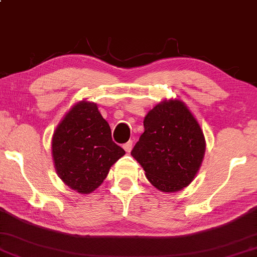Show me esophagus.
<instances>
[{
	"instance_id": "34e87169",
	"label": "esophagus",
	"mask_w": 257,
	"mask_h": 257,
	"mask_svg": "<svg viewBox=\"0 0 257 257\" xmlns=\"http://www.w3.org/2000/svg\"><path fill=\"white\" fill-rule=\"evenodd\" d=\"M132 148H133V141H128L126 143H124V145H123V149H124L126 153H131Z\"/></svg>"
}]
</instances>
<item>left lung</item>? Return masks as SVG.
Instances as JSON below:
<instances>
[{
	"mask_svg": "<svg viewBox=\"0 0 257 257\" xmlns=\"http://www.w3.org/2000/svg\"><path fill=\"white\" fill-rule=\"evenodd\" d=\"M145 132L132 150L156 189L175 193L193 182L202 164L206 139L187 104L163 100L146 115Z\"/></svg>",
	"mask_w": 257,
	"mask_h": 257,
	"instance_id": "obj_1",
	"label": "left lung"
}]
</instances>
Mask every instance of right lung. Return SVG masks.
Listing matches in <instances>:
<instances>
[{"label":"right lung","mask_w":257,"mask_h":257,"mask_svg":"<svg viewBox=\"0 0 257 257\" xmlns=\"http://www.w3.org/2000/svg\"><path fill=\"white\" fill-rule=\"evenodd\" d=\"M125 152L111 140L108 122L97 104L82 100L66 112L51 139L57 175L80 194H90Z\"/></svg>","instance_id":"right-lung-1"}]
</instances>
